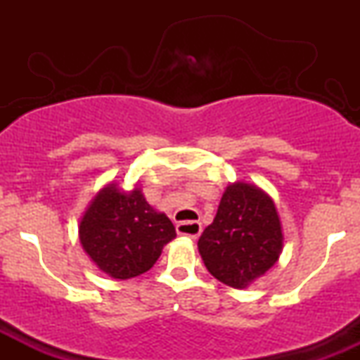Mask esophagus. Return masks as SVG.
<instances>
[{
    "label": "esophagus",
    "mask_w": 360,
    "mask_h": 360,
    "mask_svg": "<svg viewBox=\"0 0 360 360\" xmlns=\"http://www.w3.org/2000/svg\"><path fill=\"white\" fill-rule=\"evenodd\" d=\"M177 233L186 235L191 240H196L201 233V223L200 221H181L177 225Z\"/></svg>",
    "instance_id": "34e87169"
}]
</instances>
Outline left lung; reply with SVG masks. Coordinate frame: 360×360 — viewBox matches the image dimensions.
<instances>
[{"mask_svg": "<svg viewBox=\"0 0 360 360\" xmlns=\"http://www.w3.org/2000/svg\"><path fill=\"white\" fill-rule=\"evenodd\" d=\"M283 225L274 200L259 186H226L217 217L198 240L206 269L226 286L243 289L279 260Z\"/></svg>", "mask_w": 360, "mask_h": 360, "instance_id": "1", "label": "left lung"}]
</instances>
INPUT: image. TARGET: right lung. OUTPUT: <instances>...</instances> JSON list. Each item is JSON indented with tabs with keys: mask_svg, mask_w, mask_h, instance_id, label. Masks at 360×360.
Returning a JSON list of instances; mask_svg holds the SVG:
<instances>
[{
	"mask_svg": "<svg viewBox=\"0 0 360 360\" xmlns=\"http://www.w3.org/2000/svg\"><path fill=\"white\" fill-rule=\"evenodd\" d=\"M172 238V221L147 203L137 184L125 191L108 183L91 200L79 221V242L91 262L120 281L147 272Z\"/></svg>",
	"mask_w": 360,
	"mask_h": 360,
	"instance_id": "right-lung-1",
	"label": "right lung"
}]
</instances>
